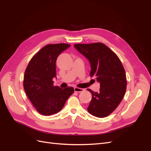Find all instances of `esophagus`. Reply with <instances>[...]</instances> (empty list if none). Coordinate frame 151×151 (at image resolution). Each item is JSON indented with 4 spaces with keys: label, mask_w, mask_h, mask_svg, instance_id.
Returning <instances> with one entry per match:
<instances>
[{
    "label": "esophagus",
    "mask_w": 151,
    "mask_h": 151,
    "mask_svg": "<svg viewBox=\"0 0 151 151\" xmlns=\"http://www.w3.org/2000/svg\"><path fill=\"white\" fill-rule=\"evenodd\" d=\"M84 91V89L83 88H74V91L77 93H81L83 92Z\"/></svg>",
    "instance_id": "esophagus-1"
}]
</instances>
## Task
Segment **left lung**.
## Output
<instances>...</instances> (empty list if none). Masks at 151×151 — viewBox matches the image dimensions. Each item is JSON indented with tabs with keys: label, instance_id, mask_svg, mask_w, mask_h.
<instances>
[{
	"label": "left lung",
	"instance_id": "1",
	"mask_svg": "<svg viewBox=\"0 0 151 151\" xmlns=\"http://www.w3.org/2000/svg\"><path fill=\"white\" fill-rule=\"evenodd\" d=\"M74 47L89 60L90 76L100 84L99 92L88 89L92 94L88 111L94 116L106 117L124 96L127 89L124 68L116 55L103 43L76 44Z\"/></svg>",
	"mask_w": 151,
	"mask_h": 151
}]
</instances>
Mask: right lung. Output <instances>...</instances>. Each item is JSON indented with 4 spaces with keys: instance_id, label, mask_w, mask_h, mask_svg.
Instances as JSON below:
<instances>
[{
    "instance_id": "add662e5",
    "label": "right lung",
    "mask_w": 151,
    "mask_h": 151,
    "mask_svg": "<svg viewBox=\"0 0 151 151\" xmlns=\"http://www.w3.org/2000/svg\"><path fill=\"white\" fill-rule=\"evenodd\" d=\"M70 47L66 43L50 44L36 53L28 63L24 77V89L38 112L51 115L60 111L72 93V87L54 86L56 61L62 52Z\"/></svg>"
}]
</instances>
